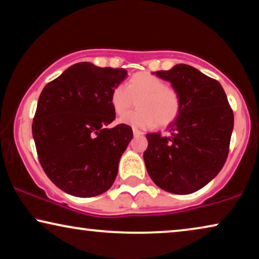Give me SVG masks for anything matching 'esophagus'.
Here are the masks:
<instances>
[{
    "instance_id": "34e87169",
    "label": "esophagus",
    "mask_w": 259,
    "mask_h": 259,
    "mask_svg": "<svg viewBox=\"0 0 259 259\" xmlns=\"http://www.w3.org/2000/svg\"><path fill=\"white\" fill-rule=\"evenodd\" d=\"M133 133H134V136H135V137L143 136V133L140 132V130H137V129H133Z\"/></svg>"
}]
</instances>
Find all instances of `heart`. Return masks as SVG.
I'll use <instances>...</instances> for the list:
<instances>
[{
  "instance_id": "obj_1",
  "label": "heart",
  "mask_w": 259,
  "mask_h": 259,
  "mask_svg": "<svg viewBox=\"0 0 259 259\" xmlns=\"http://www.w3.org/2000/svg\"><path fill=\"white\" fill-rule=\"evenodd\" d=\"M137 98L139 110L120 117V123L137 129H150L156 124L168 125L180 113L181 101L178 92L161 78L147 72L133 75L125 85L116 86L110 96V103L117 115H123Z\"/></svg>"
}]
</instances>
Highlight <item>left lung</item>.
Segmentation results:
<instances>
[{
  "mask_svg": "<svg viewBox=\"0 0 259 259\" xmlns=\"http://www.w3.org/2000/svg\"><path fill=\"white\" fill-rule=\"evenodd\" d=\"M180 96L181 110L168 135L148 134L143 158L158 187L191 194L214 179L229 155L233 111L223 86L189 65L155 72Z\"/></svg>",
  "mask_w": 259,
  "mask_h": 259,
  "instance_id": "left-lung-1",
  "label": "left lung"
}]
</instances>
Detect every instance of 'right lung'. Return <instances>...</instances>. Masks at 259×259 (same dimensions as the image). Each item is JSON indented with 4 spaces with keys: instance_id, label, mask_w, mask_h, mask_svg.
Masks as SVG:
<instances>
[{
    "instance_id": "obj_1",
    "label": "right lung",
    "mask_w": 259,
    "mask_h": 259,
    "mask_svg": "<svg viewBox=\"0 0 259 259\" xmlns=\"http://www.w3.org/2000/svg\"><path fill=\"white\" fill-rule=\"evenodd\" d=\"M124 68L78 63L45 86L32 133L40 164L67 194L91 198L111 187L120 156L133 140L115 120L110 96L126 78Z\"/></svg>"
}]
</instances>
